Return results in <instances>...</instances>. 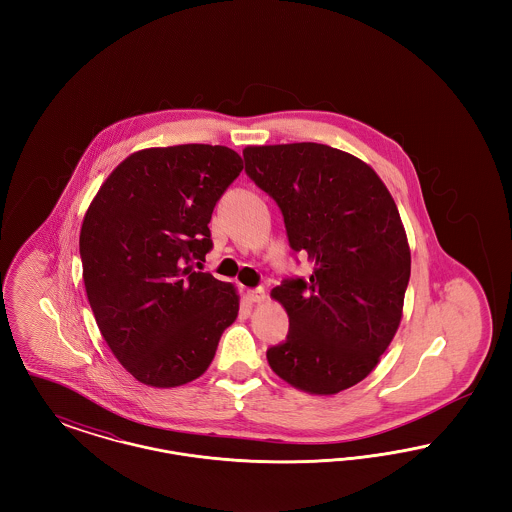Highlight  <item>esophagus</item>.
Instances as JSON below:
<instances>
[{"label":"esophagus","instance_id":"34e87169","mask_svg":"<svg viewBox=\"0 0 512 512\" xmlns=\"http://www.w3.org/2000/svg\"><path fill=\"white\" fill-rule=\"evenodd\" d=\"M247 299L251 301V303H265L267 301V293L263 288H255V290H249L247 292Z\"/></svg>","mask_w":512,"mask_h":512}]
</instances>
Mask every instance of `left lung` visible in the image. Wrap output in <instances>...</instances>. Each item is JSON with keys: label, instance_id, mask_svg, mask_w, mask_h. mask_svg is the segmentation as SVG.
Returning <instances> with one entry per match:
<instances>
[{"label": "left lung", "instance_id": "1", "mask_svg": "<svg viewBox=\"0 0 512 512\" xmlns=\"http://www.w3.org/2000/svg\"><path fill=\"white\" fill-rule=\"evenodd\" d=\"M245 172L282 209L288 240L313 263L270 297L288 313V338L268 365L295 390L336 395L374 370L403 318L411 249L382 178L336 147L247 146Z\"/></svg>", "mask_w": 512, "mask_h": 512}]
</instances>
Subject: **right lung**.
<instances>
[{
  "instance_id": "obj_1",
  "label": "right lung",
  "mask_w": 512,
  "mask_h": 512,
  "mask_svg": "<svg viewBox=\"0 0 512 512\" xmlns=\"http://www.w3.org/2000/svg\"><path fill=\"white\" fill-rule=\"evenodd\" d=\"M242 169L226 146L140 149L105 178L84 215L82 278L99 332L146 386L194 382L238 317V290L192 263L213 247V209Z\"/></svg>"
}]
</instances>
